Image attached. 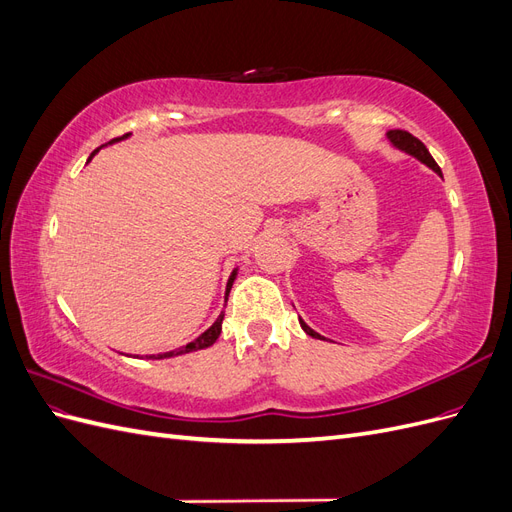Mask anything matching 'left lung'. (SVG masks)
<instances>
[{"label": "left lung", "mask_w": 512, "mask_h": 512, "mask_svg": "<svg viewBox=\"0 0 512 512\" xmlns=\"http://www.w3.org/2000/svg\"><path fill=\"white\" fill-rule=\"evenodd\" d=\"M386 138H389V143H391L395 149L408 153V156H412V158H416L421 164L429 166V168L433 170V173H438V175L442 177L440 166L436 164V160L431 158V153L427 151V147H425L421 141H418L416 136H412L410 132H404V130H389V132H386ZM299 324H301V329H303L307 335H312V337H316V339H324L320 333H316L312 327H309V324H307L303 318H299Z\"/></svg>", "instance_id": "1"}]
</instances>
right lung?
I'll return each instance as SVG.
<instances>
[{
	"label": "right lung",
	"instance_id": "add662e5",
	"mask_svg": "<svg viewBox=\"0 0 512 512\" xmlns=\"http://www.w3.org/2000/svg\"><path fill=\"white\" fill-rule=\"evenodd\" d=\"M128 136H130V134H123V136H119V138H113V141H111V143H106V145H113V143H119V141H126ZM106 145H102V147H106ZM102 147H98L94 153H91L87 162H91V158H94L96 153H98ZM237 271H239V269L232 271V273H230V277H228L224 301H228V292H230V288H232V282H235ZM222 320H224V312H222L218 318H215V322L211 324V327H209L205 333H200L196 339H192L190 344L179 346V348H175V350H168V352H160V354H147V359H151V361H158V359H170V356H181V354H188V352H196V350H203V348L213 346V344H215V339H218V337H220V333H222ZM136 359H143V356H136Z\"/></svg>",
	"mask_w": 512,
	"mask_h": 512
}]
</instances>
